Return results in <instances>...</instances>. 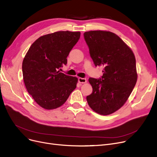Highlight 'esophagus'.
Masks as SVG:
<instances>
[{
  "instance_id": "34e87169",
  "label": "esophagus",
  "mask_w": 157,
  "mask_h": 157,
  "mask_svg": "<svg viewBox=\"0 0 157 157\" xmlns=\"http://www.w3.org/2000/svg\"><path fill=\"white\" fill-rule=\"evenodd\" d=\"M78 81H79V83H85L86 82V79L85 78H78Z\"/></svg>"
}]
</instances>
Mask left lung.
<instances>
[{
  "mask_svg": "<svg viewBox=\"0 0 157 157\" xmlns=\"http://www.w3.org/2000/svg\"><path fill=\"white\" fill-rule=\"evenodd\" d=\"M84 38L95 66L104 67L101 78L88 79L93 90L86 101L94 112L110 115L124 105L137 82L134 54L110 31L85 32Z\"/></svg>",
  "mask_w": 157,
  "mask_h": 157,
  "instance_id": "8db88e82",
  "label": "left lung"
}]
</instances>
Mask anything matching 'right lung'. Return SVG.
I'll return each instance as SVG.
<instances>
[{"mask_svg":"<svg viewBox=\"0 0 157 157\" xmlns=\"http://www.w3.org/2000/svg\"><path fill=\"white\" fill-rule=\"evenodd\" d=\"M80 32L58 31L38 38L22 63L24 84L36 103L47 110L63 105L76 88L78 78L59 72L79 39Z\"/></svg>","mask_w":157,"mask_h":157,"instance_id":"right-lung-1","label":"right lung"}]
</instances>
